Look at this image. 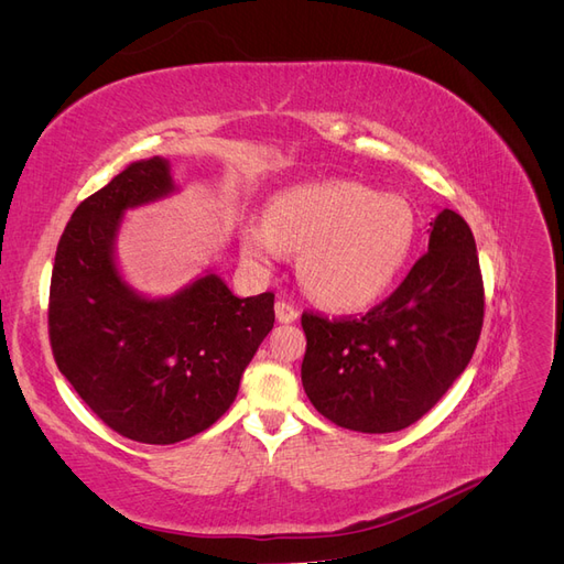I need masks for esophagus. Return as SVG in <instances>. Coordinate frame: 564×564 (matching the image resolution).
I'll use <instances>...</instances> for the list:
<instances>
[{
    "label": "esophagus",
    "mask_w": 564,
    "mask_h": 564,
    "mask_svg": "<svg viewBox=\"0 0 564 564\" xmlns=\"http://www.w3.org/2000/svg\"><path fill=\"white\" fill-rule=\"evenodd\" d=\"M275 315H278L280 322L289 324V322H294L299 317V311L289 301H278L275 303Z\"/></svg>",
    "instance_id": "1"
}]
</instances>
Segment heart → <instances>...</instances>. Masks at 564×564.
<instances>
[{
	"instance_id": "1",
	"label": "heart",
	"mask_w": 564,
	"mask_h": 564,
	"mask_svg": "<svg viewBox=\"0 0 564 564\" xmlns=\"http://www.w3.org/2000/svg\"><path fill=\"white\" fill-rule=\"evenodd\" d=\"M414 237L416 214L404 197L322 181L272 197L265 220L242 228V251L263 265L301 251L299 278L308 294L336 311H360L395 282Z\"/></svg>"
}]
</instances>
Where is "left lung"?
Returning a JSON list of instances; mask_svg holds the SVG:
<instances>
[{"label": "left lung", "instance_id": "left-lung-1", "mask_svg": "<svg viewBox=\"0 0 564 564\" xmlns=\"http://www.w3.org/2000/svg\"><path fill=\"white\" fill-rule=\"evenodd\" d=\"M431 226L429 251L367 315H301L308 340L301 365L305 395L340 429H406L470 362L485 319L475 237L452 209Z\"/></svg>", "mask_w": 564, "mask_h": 564}]
</instances>
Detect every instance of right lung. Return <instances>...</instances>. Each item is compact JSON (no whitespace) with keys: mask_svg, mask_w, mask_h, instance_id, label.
<instances>
[{"mask_svg":"<svg viewBox=\"0 0 564 564\" xmlns=\"http://www.w3.org/2000/svg\"><path fill=\"white\" fill-rule=\"evenodd\" d=\"M174 191L162 158L131 162L75 209L48 289V340L63 377L108 429L145 445L207 431L275 322V294L235 296L218 275L162 301L119 278L112 240L129 207Z\"/></svg>","mask_w":564,"mask_h":564,"instance_id":"1","label":"right lung"}]
</instances>
